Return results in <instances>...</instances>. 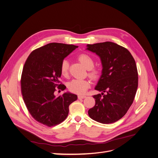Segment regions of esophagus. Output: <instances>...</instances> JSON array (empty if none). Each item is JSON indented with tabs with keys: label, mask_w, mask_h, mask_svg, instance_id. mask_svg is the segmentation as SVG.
Wrapping results in <instances>:
<instances>
[{
	"label": "esophagus",
	"mask_w": 158,
	"mask_h": 158,
	"mask_svg": "<svg viewBox=\"0 0 158 158\" xmlns=\"http://www.w3.org/2000/svg\"><path fill=\"white\" fill-rule=\"evenodd\" d=\"M85 97V95H79L78 96V98L79 99H84Z\"/></svg>",
	"instance_id": "obj_1"
}]
</instances>
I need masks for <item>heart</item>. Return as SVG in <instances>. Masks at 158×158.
I'll use <instances>...</instances> for the list:
<instances>
[{"instance_id": "1", "label": "heart", "mask_w": 158, "mask_h": 158, "mask_svg": "<svg viewBox=\"0 0 158 158\" xmlns=\"http://www.w3.org/2000/svg\"><path fill=\"white\" fill-rule=\"evenodd\" d=\"M78 59L88 70H89L88 76L93 80H96L99 76L100 72L98 69H92L94 66V60L89 55L87 54H81ZM69 64L67 60H63L60 64V73L63 76H67L69 74ZM89 86V82L88 80L74 79L69 82L68 85L70 92L76 94H83Z\"/></svg>"}]
</instances>
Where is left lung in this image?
I'll list each match as a JSON object with an SVG mask.
<instances>
[{"label":"left lung","mask_w":158,"mask_h":158,"mask_svg":"<svg viewBox=\"0 0 158 158\" xmlns=\"http://www.w3.org/2000/svg\"><path fill=\"white\" fill-rule=\"evenodd\" d=\"M87 47L100 57L103 66L95 88L102 93L93 95L95 104L88 114L103 124L114 123L127 113L135 99L138 81L136 62L126 48L113 42L88 44Z\"/></svg>","instance_id":"1"}]
</instances>
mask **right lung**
<instances>
[{
	"mask_svg": "<svg viewBox=\"0 0 158 158\" xmlns=\"http://www.w3.org/2000/svg\"><path fill=\"white\" fill-rule=\"evenodd\" d=\"M77 47L51 43L33 51L25 62L20 80L23 99L31 117L47 127L64 121L69 106L78 98L69 92L58 97L54 94L56 89L63 91L66 88L59 81L60 64Z\"/></svg>",
	"mask_w": 158,
	"mask_h": 158,
	"instance_id": "right-lung-1",
	"label": "right lung"
}]
</instances>
